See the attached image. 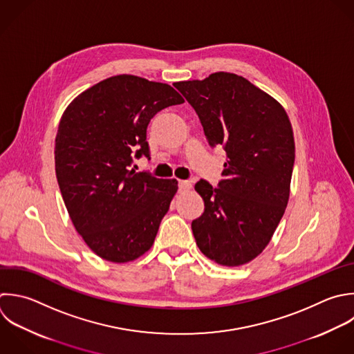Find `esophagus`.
Segmentation results:
<instances>
[{
	"label": "esophagus",
	"mask_w": 354,
	"mask_h": 354,
	"mask_svg": "<svg viewBox=\"0 0 354 354\" xmlns=\"http://www.w3.org/2000/svg\"><path fill=\"white\" fill-rule=\"evenodd\" d=\"M188 189H191V183L187 181V180H180L178 181V191L180 192H185Z\"/></svg>",
	"instance_id": "34e87169"
}]
</instances>
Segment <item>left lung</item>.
<instances>
[{
    "label": "left lung",
    "instance_id": "obj_1",
    "mask_svg": "<svg viewBox=\"0 0 354 354\" xmlns=\"http://www.w3.org/2000/svg\"><path fill=\"white\" fill-rule=\"evenodd\" d=\"M174 87L196 112L212 148L227 162L217 188L195 184L205 212L191 224L201 252L221 266L253 260L270 242L289 199L295 163L283 108L242 76L217 72Z\"/></svg>",
    "mask_w": 354,
    "mask_h": 354
}]
</instances>
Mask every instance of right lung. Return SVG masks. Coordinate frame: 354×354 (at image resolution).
Wrapping results in <instances>:
<instances>
[{"label":"right lung","mask_w":354,"mask_h":354,"mask_svg":"<svg viewBox=\"0 0 354 354\" xmlns=\"http://www.w3.org/2000/svg\"><path fill=\"white\" fill-rule=\"evenodd\" d=\"M183 102L169 84L119 75L82 93L64 112L57 178L75 228L100 257L126 263L152 246L177 181L136 173L131 165L151 159V119Z\"/></svg>","instance_id":"1"}]
</instances>
